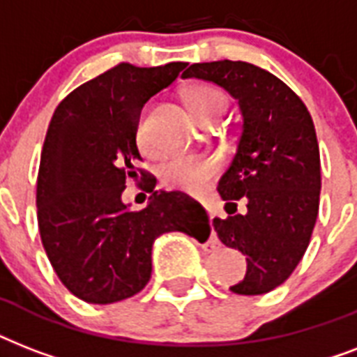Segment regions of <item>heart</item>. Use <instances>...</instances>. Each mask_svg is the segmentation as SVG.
I'll list each match as a JSON object with an SVG mask.
<instances>
[{
    "label": "heart",
    "mask_w": 357,
    "mask_h": 357,
    "mask_svg": "<svg viewBox=\"0 0 357 357\" xmlns=\"http://www.w3.org/2000/svg\"><path fill=\"white\" fill-rule=\"evenodd\" d=\"M185 102L189 105L190 113L200 122L206 119H213V116H222L228 107L226 96L211 85L189 86L185 91ZM137 140H139L140 150L144 153H150V146L146 142L142 129H139ZM217 170L218 161L215 157L179 153V155L170 157L161 167V181L170 189L198 190L202 185L207 183L217 174Z\"/></svg>",
    "instance_id": "b5f03b06"
}]
</instances>
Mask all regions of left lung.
<instances>
[{
	"label": "left lung",
	"instance_id": "obj_1",
	"mask_svg": "<svg viewBox=\"0 0 357 357\" xmlns=\"http://www.w3.org/2000/svg\"><path fill=\"white\" fill-rule=\"evenodd\" d=\"M181 77L220 86L238 105L237 151L218 192L226 211L228 205L236 211L241 197L249 211L215 218L213 228L226 246L246 255V274L229 291L265 294L296 268L319 215L321 155L311 114L282 79L255 64L198 63Z\"/></svg>",
	"mask_w": 357,
	"mask_h": 357
}]
</instances>
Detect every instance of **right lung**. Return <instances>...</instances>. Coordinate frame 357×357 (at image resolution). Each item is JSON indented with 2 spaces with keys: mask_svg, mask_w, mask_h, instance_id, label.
I'll list each match as a JSON object with an SVG mask.
<instances>
[{
  "mask_svg": "<svg viewBox=\"0 0 357 357\" xmlns=\"http://www.w3.org/2000/svg\"><path fill=\"white\" fill-rule=\"evenodd\" d=\"M185 66L122 63L70 92L53 113L36 181L38 229L59 280L89 304L142 291L159 235L183 231L200 241L202 229L211 231L204 207L181 192L151 189L140 211L122 202L140 159V111Z\"/></svg>",
  "mask_w": 357,
  "mask_h": 357,
  "instance_id": "1",
  "label": "right lung"
}]
</instances>
